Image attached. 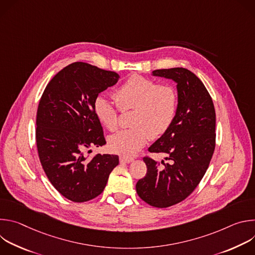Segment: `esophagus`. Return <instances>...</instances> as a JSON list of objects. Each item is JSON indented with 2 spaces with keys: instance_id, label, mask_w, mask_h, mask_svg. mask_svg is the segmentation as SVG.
I'll return each mask as SVG.
<instances>
[{
  "instance_id": "34e87169",
  "label": "esophagus",
  "mask_w": 255,
  "mask_h": 255,
  "mask_svg": "<svg viewBox=\"0 0 255 255\" xmlns=\"http://www.w3.org/2000/svg\"><path fill=\"white\" fill-rule=\"evenodd\" d=\"M134 160L133 157H130V156H125V155H121L120 156V161L121 162H125V163H130Z\"/></svg>"
}]
</instances>
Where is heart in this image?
Listing matches in <instances>:
<instances>
[{
	"label": "heart",
	"mask_w": 255,
	"mask_h": 255,
	"mask_svg": "<svg viewBox=\"0 0 255 255\" xmlns=\"http://www.w3.org/2000/svg\"><path fill=\"white\" fill-rule=\"evenodd\" d=\"M117 105L104 96L94 103L98 120L109 131L120 126L122 112L132 111V128L121 131L109 138V146L118 153L134 155L149 139L162 136L172 124L177 111V92L169 84H156L155 81L139 75L131 76L114 94Z\"/></svg>",
	"instance_id": "b5f03b06"
}]
</instances>
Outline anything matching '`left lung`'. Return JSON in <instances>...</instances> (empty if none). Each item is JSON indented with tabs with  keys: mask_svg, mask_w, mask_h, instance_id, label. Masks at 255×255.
I'll return each mask as SVG.
<instances>
[{
	"mask_svg": "<svg viewBox=\"0 0 255 255\" xmlns=\"http://www.w3.org/2000/svg\"><path fill=\"white\" fill-rule=\"evenodd\" d=\"M152 75L176 83L177 111L168 130L148 148L169 161L160 164L145 156L147 172L136 192L150 206L167 208L188 198L206 173L215 150L216 113L210 94L191 70L156 69Z\"/></svg>",
	"mask_w": 255,
	"mask_h": 255,
	"instance_id": "1",
	"label": "left lung"
}]
</instances>
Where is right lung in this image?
Wrapping results in <instances>:
<instances>
[{"instance_id":"obj_1","label":"right lung","mask_w":255,"mask_h":255,"mask_svg":"<svg viewBox=\"0 0 255 255\" xmlns=\"http://www.w3.org/2000/svg\"><path fill=\"white\" fill-rule=\"evenodd\" d=\"M119 79L117 72L74 62L57 72L40 99L36 116L39 159L51 185L72 202H87L102 194L119 164L118 155H86L90 147L106 144L95 100Z\"/></svg>"}]
</instances>
